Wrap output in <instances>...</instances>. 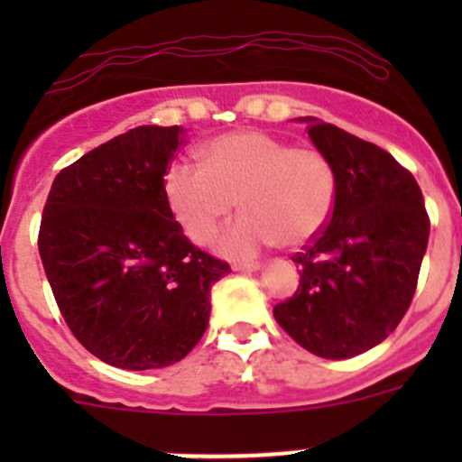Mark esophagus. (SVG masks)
<instances>
[{
	"mask_svg": "<svg viewBox=\"0 0 462 462\" xmlns=\"http://www.w3.org/2000/svg\"><path fill=\"white\" fill-rule=\"evenodd\" d=\"M232 268L239 270V273H254V270H259L261 265L257 263V261H248V263H235Z\"/></svg>",
	"mask_w": 462,
	"mask_h": 462,
	"instance_id": "34e87169",
	"label": "esophagus"
}]
</instances>
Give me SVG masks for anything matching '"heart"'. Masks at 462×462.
I'll return each mask as SVG.
<instances>
[{
	"label": "heart",
	"instance_id": "heart-1",
	"mask_svg": "<svg viewBox=\"0 0 462 462\" xmlns=\"http://www.w3.org/2000/svg\"><path fill=\"white\" fill-rule=\"evenodd\" d=\"M165 197L194 244H208L239 201L245 214L217 236V248L227 257H253L277 241L286 248L310 244L333 214L337 179L318 147H291L245 129L214 138L203 165L171 162Z\"/></svg>",
	"mask_w": 462,
	"mask_h": 462
}]
</instances>
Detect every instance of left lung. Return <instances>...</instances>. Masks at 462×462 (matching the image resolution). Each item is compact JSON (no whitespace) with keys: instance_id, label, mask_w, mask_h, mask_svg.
I'll use <instances>...</instances> for the list:
<instances>
[{"instance_id":"1","label":"left lung","mask_w":462,"mask_h":462,"mask_svg":"<svg viewBox=\"0 0 462 462\" xmlns=\"http://www.w3.org/2000/svg\"><path fill=\"white\" fill-rule=\"evenodd\" d=\"M337 179L324 230L297 253L300 286L273 309L306 351L346 360L393 333L413 300L430 239L422 192L389 152L335 125L306 118Z\"/></svg>"}]
</instances>
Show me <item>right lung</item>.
I'll use <instances>...</instances> for the list:
<instances>
[{
  "mask_svg": "<svg viewBox=\"0 0 462 462\" xmlns=\"http://www.w3.org/2000/svg\"><path fill=\"white\" fill-rule=\"evenodd\" d=\"M185 129H129L55 176L37 248L78 342L118 369H161L203 337L209 291L230 273L183 235L165 171Z\"/></svg>",
  "mask_w": 462,
  "mask_h": 462,
  "instance_id": "1",
  "label": "right lung"
}]
</instances>
